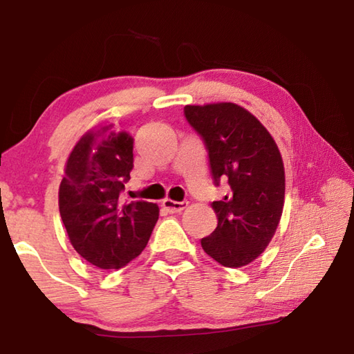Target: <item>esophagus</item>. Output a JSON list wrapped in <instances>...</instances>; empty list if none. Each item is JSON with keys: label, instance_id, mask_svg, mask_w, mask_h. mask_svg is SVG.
Instances as JSON below:
<instances>
[{"label": "esophagus", "instance_id": "esophagus-1", "mask_svg": "<svg viewBox=\"0 0 354 354\" xmlns=\"http://www.w3.org/2000/svg\"><path fill=\"white\" fill-rule=\"evenodd\" d=\"M162 207L165 209L167 212L170 214H178V212H183L185 207H187V201H173V200H164L162 201Z\"/></svg>", "mask_w": 354, "mask_h": 354}]
</instances>
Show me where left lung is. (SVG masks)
<instances>
[{"label":"left lung","instance_id":"1","mask_svg":"<svg viewBox=\"0 0 354 354\" xmlns=\"http://www.w3.org/2000/svg\"><path fill=\"white\" fill-rule=\"evenodd\" d=\"M184 115L205 140L214 183L230 184L225 198L212 203L218 223L201 247L225 267L248 266L268 247L283 215L286 176L277 142L234 103L189 104Z\"/></svg>","mask_w":354,"mask_h":354}]
</instances>
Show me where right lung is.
Segmentation results:
<instances>
[{"mask_svg":"<svg viewBox=\"0 0 354 354\" xmlns=\"http://www.w3.org/2000/svg\"><path fill=\"white\" fill-rule=\"evenodd\" d=\"M133 137L106 124L87 131L67 159L59 187V212L77 254L112 270L139 256L159 218L148 201H123L133 170Z\"/></svg>","mask_w":354,"mask_h":354,"instance_id":"1","label":"right lung"}]
</instances>
